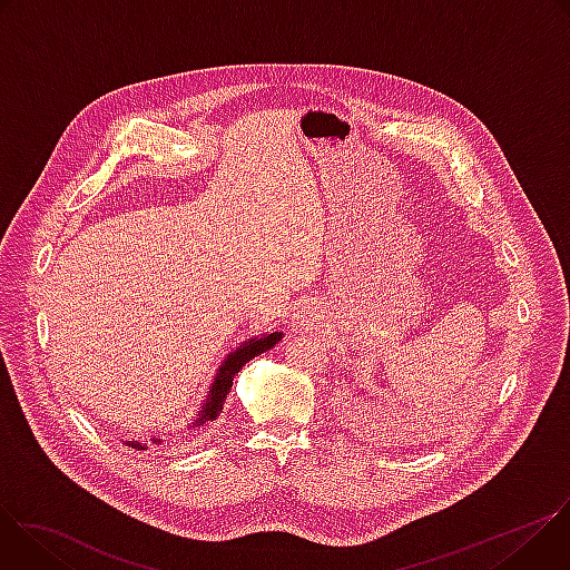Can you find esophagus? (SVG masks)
Returning <instances> with one entry per match:
<instances>
[{
	"label": "esophagus",
	"instance_id": "esophagus-1",
	"mask_svg": "<svg viewBox=\"0 0 570 570\" xmlns=\"http://www.w3.org/2000/svg\"><path fill=\"white\" fill-rule=\"evenodd\" d=\"M291 327L295 334H313L324 327V315L317 304H304L295 315Z\"/></svg>",
	"mask_w": 570,
	"mask_h": 570
}]
</instances>
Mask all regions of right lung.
<instances>
[{
    "instance_id": "obj_1",
    "label": "right lung",
    "mask_w": 570,
    "mask_h": 570,
    "mask_svg": "<svg viewBox=\"0 0 570 570\" xmlns=\"http://www.w3.org/2000/svg\"><path fill=\"white\" fill-rule=\"evenodd\" d=\"M282 336H284L282 332L255 336V338L246 341L243 345H238L234 352H229L227 358L223 361V365L218 367V372H216L212 385H209V394H207L205 403L200 405L198 417L191 422L189 429H198V426H205L207 422H214V420L220 415V411H223V401H225L227 392L232 390V381H234V376L240 372V367L246 365L250 358H255V356L264 354L266 350L275 347V345L282 341ZM153 442L159 444L157 438H155ZM126 446H132V449H137V451H144V449H146L144 442H135V440H128Z\"/></svg>"
}]
</instances>
